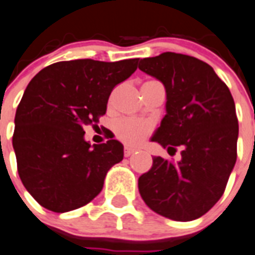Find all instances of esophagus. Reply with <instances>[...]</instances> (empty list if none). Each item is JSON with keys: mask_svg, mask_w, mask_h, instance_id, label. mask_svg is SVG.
<instances>
[{"mask_svg": "<svg viewBox=\"0 0 255 255\" xmlns=\"http://www.w3.org/2000/svg\"><path fill=\"white\" fill-rule=\"evenodd\" d=\"M134 151H136L134 149H131V147H126V149H124V155H126V157H129V155H132Z\"/></svg>", "mask_w": 255, "mask_h": 255, "instance_id": "34e87169", "label": "esophagus"}]
</instances>
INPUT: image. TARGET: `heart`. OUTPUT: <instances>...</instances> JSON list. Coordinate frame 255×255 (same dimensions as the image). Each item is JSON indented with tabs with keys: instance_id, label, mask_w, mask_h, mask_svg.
<instances>
[{
	"instance_id": "heart-1",
	"label": "heart",
	"mask_w": 255,
	"mask_h": 255,
	"mask_svg": "<svg viewBox=\"0 0 255 255\" xmlns=\"http://www.w3.org/2000/svg\"><path fill=\"white\" fill-rule=\"evenodd\" d=\"M153 131V124L147 121L124 118L115 124V133L118 138L128 145H138Z\"/></svg>"
}]
</instances>
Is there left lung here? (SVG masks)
Here are the masks:
<instances>
[{"mask_svg":"<svg viewBox=\"0 0 255 255\" xmlns=\"http://www.w3.org/2000/svg\"><path fill=\"white\" fill-rule=\"evenodd\" d=\"M138 68L164 85L166 115L151 141L181 159L153 158L138 177V192L151 210L168 219L202 217L223 196L237 158L239 122L232 95L210 65L166 51L141 59Z\"/></svg>","mask_w":255,"mask_h":255,"instance_id":"8db88e82","label":"left lung"}]
</instances>
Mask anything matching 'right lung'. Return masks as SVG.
<instances>
[{
  "mask_svg": "<svg viewBox=\"0 0 255 255\" xmlns=\"http://www.w3.org/2000/svg\"><path fill=\"white\" fill-rule=\"evenodd\" d=\"M137 63L57 62L29 81L15 114L12 147L19 177L42 207L66 213L89 204L108 171L123 159L119 141L92 146L83 127L105 115L111 91Z\"/></svg>",
  "mask_w": 255,
  "mask_h": 255,
  "instance_id": "obj_1",
  "label": "right lung"
}]
</instances>
